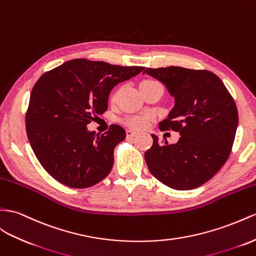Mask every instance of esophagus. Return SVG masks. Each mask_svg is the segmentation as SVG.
Segmentation results:
<instances>
[{"mask_svg": "<svg viewBox=\"0 0 256 256\" xmlns=\"http://www.w3.org/2000/svg\"><path fill=\"white\" fill-rule=\"evenodd\" d=\"M137 135V132H135V130H126V137L128 138H130V137H134Z\"/></svg>", "mask_w": 256, "mask_h": 256, "instance_id": "1", "label": "esophagus"}]
</instances>
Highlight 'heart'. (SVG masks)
<instances>
[{
  "label": "heart",
  "instance_id": "b5f03b06",
  "mask_svg": "<svg viewBox=\"0 0 256 256\" xmlns=\"http://www.w3.org/2000/svg\"><path fill=\"white\" fill-rule=\"evenodd\" d=\"M146 83H159L154 80H144L140 82V84H146ZM150 121V116L148 114H140V116H130L128 119H126V124L130 128H145Z\"/></svg>",
  "mask_w": 256,
  "mask_h": 256
}]
</instances>
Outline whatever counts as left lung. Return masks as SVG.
Here are the masks:
<instances>
[{
	"instance_id": "left-lung-1",
	"label": "left lung",
	"mask_w": 256,
	"mask_h": 256,
	"mask_svg": "<svg viewBox=\"0 0 256 256\" xmlns=\"http://www.w3.org/2000/svg\"><path fill=\"white\" fill-rule=\"evenodd\" d=\"M166 86L175 104L160 130H172L176 144H154L145 152L147 166L156 180L176 190L200 187L220 171L232 152L238 126V110L220 78L208 70L182 67L146 68Z\"/></svg>"
}]
</instances>
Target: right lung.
Listing matches in <instances>:
<instances>
[{
    "mask_svg": "<svg viewBox=\"0 0 256 256\" xmlns=\"http://www.w3.org/2000/svg\"><path fill=\"white\" fill-rule=\"evenodd\" d=\"M144 67L72 60L41 76L32 88L26 130L38 162L52 178L71 188L98 184L114 166V150L126 130L112 124L104 134L86 126L108 109L111 90Z\"/></svg>",
    "mask_w": 256,
    "mask_h": 256,
    "instance_id": "1",
    "label": "right lung"
}]
</instances>
